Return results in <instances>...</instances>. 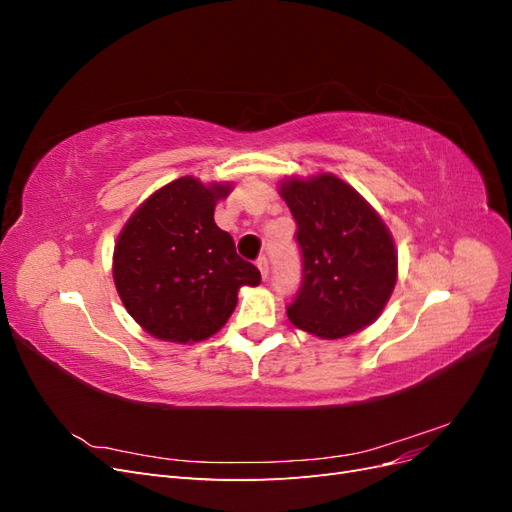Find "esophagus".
<instances>
[{
	"label": "esophagus",
	"instance_id": "1",
	"mask_svg": "<svg viewBox=\"0 0 512 512\" xmlns=\"http://www.w3.org/2000/svg\"><path fill=\"white\" fill-rule=\"evenodd\" d=\"M256 267L260 269V275H262V280H267L269 277V260L262 256V258H258V262H256Z\"/></svg>",
	"mask_w": 512,
	"mask_h": 512
}]
</instances>
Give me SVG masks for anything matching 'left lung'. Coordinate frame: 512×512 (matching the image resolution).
Masks as SVG:
<instances>
[{
    "label": "left lung",
    "instance_id": "obj_1",
    "mask_svg": "<svg viewBox=\"0 0 512 512\" xmlns=\"http://www.w3.org/2000/svg\"><path fill=\"white\" fill-rule=\"evenodd\" d=\"M280 196L297 222L303 284L288 305L294 327L342 339L376 322L397 282V250L378 211L331 173L286 177Z\"/></svg>",
    "mask_w": 512,
    "mask_h": 512
}]
</instances>
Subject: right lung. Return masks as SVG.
Listing matches in <instances>:
<instances>
[{
	"instance_id": "obj_1",
	"label": "right lung",
	"mask_w": 512,
	"mask_h": 512,
	"mask_svg": "<svg viewBox=\"0 0 512 512\" xmlns=\"http://www.w3.org/2000/svg\"><path fill=\"white\" fill-rule=\"evenodd\" d=\"M230 183L179 177L153 192L121 228L113 252L119 299L143 331L162 342L194 344L218 333L243 286L260 271L239 258L213 220Z\"/></svg>"
}]
</instances>
